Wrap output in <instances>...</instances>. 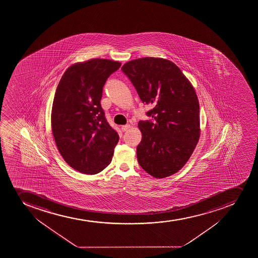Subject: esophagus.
I'll return each instance as SVG.
<instances>
[{
	"instance_id": "34e87169",
	"label": "esophagus",
	"mask_w": 258,
	"mask_h": 258,
	"mask_svg": "<svg viewBox=\"0 0 258 258\" xmlns=\"http://www.w3.org/2000/svg\"><path fill=\"white\" fill-rule=\"evenodd\" d=\"M131 125L130 124H126V125H122V127H121V130H122V131H123V132H125V131H127L128 128H131Z\"/></svg>"
}]
</instances>
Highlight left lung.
Masks as SVG:
<instances>
[{
  "label": "left lung",
  "mask_w": 258,
  "mask_h": 258,
  "mask_svg": "<svg viewBox=\"0 0 258 258\" xmlns=\"http://www.w3.org/2000/svg\"><path fill=\"white\" fill-rule=\"evenodd\" d=\"M145 104L152 107L138 125L140 166L151 176L164 178L188 161L200 136L199 103L194 87L168 59L146 57L122 66Z\"/></svg>",
  "instance_id": "8db88e82"
}]
</instances>
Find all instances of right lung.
<instances>
[{
    "label": "right lung",
    "instance_id": "add662e5",
    "mask_svg": "<svg viewBox=\"0 0 258 258\" xmlns=\"http://www.w3.org/2000/svg\"><path fill=\"white\" fill-rule=\"evenodd\" d=\"M119 62L93 59L72 64L59 81L52 107V132L70 166L94 175L112 161L119 140L101 107L102 88Z\"/></svg>",
    "mask_w": 258,
    "mask_h": 258
}]
</instances>
